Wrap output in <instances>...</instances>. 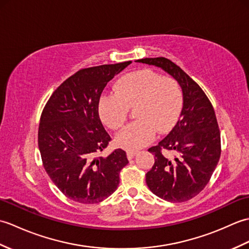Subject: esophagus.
Listing matches in <instances>:
<instances>
[{"mask_svg": "<svg viewBox=\"0 0 249 249\" xmlns=\"http://www.w3.org/2000/svg\"><path fill=\"white\" fill-rule=\"evenodd\" d=\"M126 154H127V158L130 160H133V158L137 155V152H130V151H128L127 153H126Z\"/></svg>", "mask_w": 249, "mask_h": 249, "instance_id": "1", "label": "esophagus"}]
</instances>
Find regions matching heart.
<instances>
[{"instance_id":"1","label":"heart","mask_w":249,"mask_h":249,"mask_svg":"<svg viewBox=\"0 0 249 249\" xmlns=\"http://www.w3.org/2000/svg\"><path fill=\"white\" fill-rule=\"evenodd\" d=\"M183 94L172 78L151 70L127 73L115 84V92L99 100V114L111 129H119L127 120L129 108L136 109L137 122L116 136L115 143L126 151H138L154 139L156 130L165 133L176 123Z\"/></svg>"}]
</instances>
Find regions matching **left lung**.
<instances>
[{"label":"left lung","instance_id":"1","mask_svg":"<svg viewBox=\"0 0 249 249\" xmlns=\"http://www.w3.org/2000/svg\"><path fill=\"white\" fill-rule=\"evenodd\" d=\"M136 62L161 68L182 89L179 120L166 138L149 149L155 161L145 181L157 197L169 202L187 201L206 186L219 161L220 133L213 106L202 89L170 60L146 57ZM165 151L176 156L169 158Z\"/></svg>","mask_w":249,"mask_h":249}]
</instances>
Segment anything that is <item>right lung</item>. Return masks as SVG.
Instances as JSON below:
<instances>
[{
  "label": "right lung",
  "mask_w": 249,
  "mask_h": 249,
  "mask_svg": "<svg viewBox=\"0 0 249 249\" xmlns=\"http://www.w3.org/2000/svg\"><path fill=\"white\" fill-rule=\"evenodd\" d=\"M130 63L77 71L55 89L41 113L38 147L44 168L55 186L76 202L98 203L108 198L128 163L121 149L107 157L97 154L111 140L99 118L100 95Z\"/></svg>",
  "instance_id": "right-lung-1"
}]
</instances>
